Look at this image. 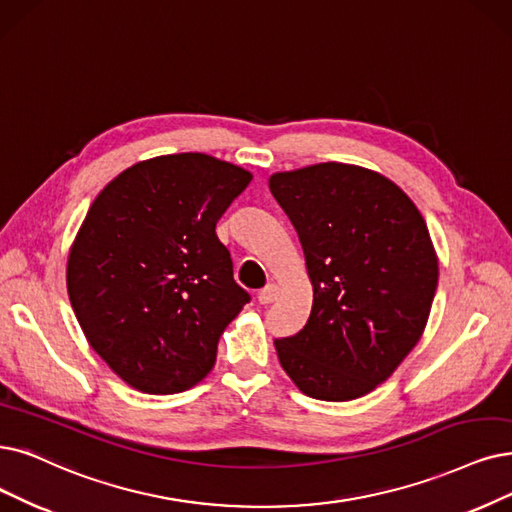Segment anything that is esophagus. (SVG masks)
<instances>
[{"label":"esophagus","mask_w":512,"mask_h":512,"mask_svg":"<svg viewBox=\"0 0 512 512\" xmlns=\"http://www.w3.org/2000/svg\"><path fill=\"white\" fill-rule=\"evenodd\" d=\"M277 296H279V288H277L275 283H269L267 288H262L258 292V302L260 304H273L277 300Z\"/></svg>","instance_id":"esophagus-1"}]
</instances>
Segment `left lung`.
<instances>
[{"label":"left lung","instance_id":"8db88e82","mask_svg":"<svg viewBox=\"0 0 512 512\" xmlns=\"http://www.w3.org/2000/svg\"><path fill=\"white\" fill-rule=\"evenodd\" d=\"M269 189L294 224L313 285L309 321L275 340L281 367L313 399L372 393L431 315L439 260L422 214L393 180L353 163L275 172Z\"/></svg>","mask_w":512,"mask_h":512}]
</instances>
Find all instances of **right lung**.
<instances>
[{
	"instance_id": "right-lung-1",
	"label": "right lung",
	"mask_w": 512,
	"mask_h": 512,
	"mask_svg": "<svg viewBox=\"0 0 512 512\" xmlns=\"http://www.w3.org/2000/svg\"><path fill=\"white\" fill-rule=\"evenodd\" d=\"M252 174L206 153L138 161L102 189L67 260V290L92 349L136 391L182 393L250 300L216 222Z\"/></svg>"
}]
</instances>
